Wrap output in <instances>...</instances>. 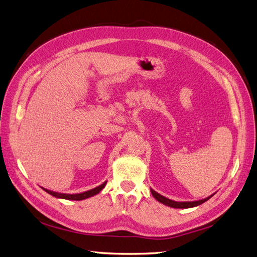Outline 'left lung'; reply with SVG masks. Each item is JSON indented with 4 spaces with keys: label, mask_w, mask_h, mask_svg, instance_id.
<instances>
[{
    "label": "left lung",
    "mask_w": 257,
    "mask_h": 257,
    "mask_svg": "<svg viewBox=\"0 0 257 257\" xmlns=\"http://www.w3.org/2000/svg\"><path fill=\"white\" fill-rule=\"evenodd\" d=\"M151 190V194L152 196L157 199L158 201H160V203H162L163 205L165 206H168V207H172V208H177V209H186V208H193V207H196V206H199L201 204H204L205 201H207L208 199L211 198L213 196L210 195L204 199H200V200H195V201H175V200H172L169 198H166L163 195H161V194H159L158 192H155L154 190L150 189Z\"/></svg>",
    "instance_id": "obj_1"
}]
</instances>
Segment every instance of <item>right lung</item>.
Here are the masks:
<instances>
[{"label": "right lung", "mask_w": 257, "mask_h": 257, "mask_svg": "<svg viewBox=\"0 0 257 257\" xmlns=\"http://www.w3.org/2000/svg\"><path fill=\"white\" fill-rule=\"evenodd\" d=\"M107 181H105L104 183H102L100 185L96 186V188L92 189V190H89V191H85L83 193H78V194H66V193H59V192H54V191H50V190H47L45 188H41L45 191L47 192L48 194H50V195L57 197V198H62V199H67V200H83L85 198H89V197H92L96 195V194H98L100 191H102L105 185H106Z\"/></svg>", "instance_id": "right-lung-1"}]
</instances>
